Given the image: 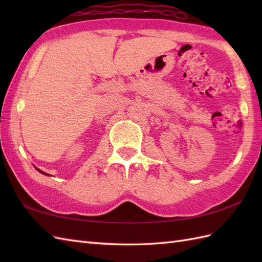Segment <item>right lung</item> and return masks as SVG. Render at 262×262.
<instances>
[{
  "mask_svg": "<svg viewBox=\"0 0 262 262\" xmlns=\"http://www.w3.org/2000/svg\"><path fill=\"white\" fill-rule=\"evenodd\" d=\"M39 172H40V173H42V174H45V176H49V174H47V173H45V172H42V171H40L39 169H37Z\"/></svg>",
  "mask_w": 262,
  "mask_h": 262,
  "instance_id": "add662e5",
  "label": "right lung"
}]
</instances>
